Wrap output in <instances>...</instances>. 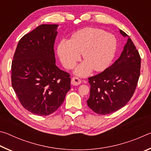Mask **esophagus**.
I'll return each mask as SVG.
<instances>
[{
    "mask_svg": "<svg viewBox=\"0 0 151 151\" xmlns=\"http://www.w3.org/2000/svg\"><path fill=\"white\" fill-rule=\"evenodd\" d=\"M81 83V81L77 77H73L71 79V85L73 86H77Z\"/></svg>",
    "mask_w": 151,
    "mask_h": 151,
    "instance_id": "obj_1",
    "label": "esophagus"
}]
</instances>
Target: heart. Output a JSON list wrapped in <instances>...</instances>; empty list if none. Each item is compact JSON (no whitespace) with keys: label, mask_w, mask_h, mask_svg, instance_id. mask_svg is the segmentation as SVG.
<instances>
[{"label":"heart","mask_w":151,"mask_h":151,"mask_svg":"<svg viewBox=\"0 0 151 151\" xmlns=\"http://www.w3.org/2000/svg\"><path fill=\"white\" fill-rule=\"evenodd\" d=\"M116 49V40L113 35L96 28L87 27L74 35L71 39L63 40L58 46V54L63 65L73 68L80 60L83 52L85 62L75 70L76 75L86 76L92 70L102 71L113 59Z\"/></svg>","instance_id":"b5f03b06"}]
</instances>
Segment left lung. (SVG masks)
I'll list each match as a JSON object with an SVG mask.
<instances>
[{
  "label": "left lung",
  "instance_id": "obj_1",
  "mask_svg": "<svg viewBox=\"0 0 151 151\" xmlns=\"http://www.w3.org/2000/svg\"><path fill=\"white\" fill-rule=\"evenodd\" d=\"M120 32L127 37L122 30ZM140 63L139 51L129 37L121 57L102 73L88 78L91 86L89 108L105 115L126 105L136 90Z\"/></svg>",
  "mask_w": 151,
  "mask_h": 151
}]
</instances>
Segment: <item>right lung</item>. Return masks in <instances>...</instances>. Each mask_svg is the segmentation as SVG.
Masks as SVG:
<instances>
[{
	"instance_id": "obj_1",
	"label": "right lung",
	"mask_w": 151,
	"mask_h": 151,
	"mask_svg": "<svg viewBox=\"0 0 151 151\" xmlns=\"http://www.w3.org/2000/svg\"><path fill=\"white\" fill-rule=\"evenodd\" d=\"M57 24H41L22 37L12 61L11 83L22 106L47 116L57 111L70 89V74L55 65Z\"/></svg>"
}]
</instances>
